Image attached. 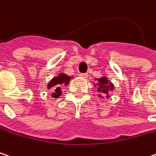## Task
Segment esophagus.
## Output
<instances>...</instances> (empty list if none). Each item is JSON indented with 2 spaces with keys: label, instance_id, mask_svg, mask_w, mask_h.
<instances>
[{
  "label": "esophagus",
  "instance_id": "obj_1",
  "mask_svg": "<svg viewBox=\"0 0 156 156\" xmlns=\"http://www.w3.org/2000/svg\"><path fill=\"white\" fill-rule=\"evenodd\" d=\"M79 76H81L82 78H87L89 75H88V74H79Z\"/></svg>",
  "mask_w": 156,
  "mask_h": 156
}]
</instances>
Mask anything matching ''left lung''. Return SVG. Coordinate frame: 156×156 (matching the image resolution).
<instances>
[{"label": "left lung", "instance_id": "obj_1", "mask_svg": "<svg viewBox=\"0 0 156 156\" xmlns=\"http://www.w3.org/2000/svg\"><path fill=\"white\" fill-rule=\"evenodd\" d=\"M96 81H98L96 83V87L98 86V91L101 94L104 95H107V98L109 97L108 94L110 91H112L113 90V84L109 82V81L107 80L106 77H102L99 79H96ZM101 96V95H100ZM99 96V97H100Z\"/></svg>", "mask_w": 156, "mask_h": 156}]
</instances>
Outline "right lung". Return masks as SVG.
Masks as SVG:
<instances>
[{"mask_svg":"<svg viewBox=\"0 0 156 156\" xmlns=\"http://www.w3.org/2000/svg\"><path fill=\"white\" fill-rule=\"evenodd\" d=\"M70 79H71V77L67 76L65 74H59L58 76L52 78L51 82L48 83V89H51L52 87H54L53 88L54 92L52 93L51 97L55 98H58L61 95V90H60V88H59V85H61V84L67 85L69 83Z\"/></svg>","mask_w":156,"mask_h":156,"instance_id":"right-lung-1","label":"right lung"}]
</instances>
